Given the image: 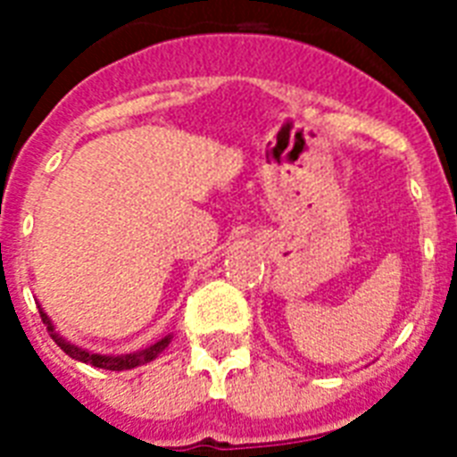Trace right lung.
Wrapping results in <instances>:
<instances>
[{"mask_svg":"<svg viewBox=\"0 0 457 457\" xmlns=\"http://www.w3.org/2000/svg\"><path fill=\"white\" fill-rule=\"evenodd\" d=\"M39 315H42V322L46 325V332H49V337H52L56 344H59L63 353H68L71 358H75V361L87 362V365H95V368H102V370H118V372H120V370H132V368H139V365H146V362L156 361L158 355L163 353L172 339V334H165L163 339H158L156 344H152V346L139 348V351H132V353H120V355L95 353V351H87V348L75 346V344H71L68 339H63V337L56 332V327H54L52 318H49V315H46L42 308H39Z\"/></svg>","mask_w":457,"mask_h":457,"instance_id":"add662e5","label":"right lung"}]
</instances>
